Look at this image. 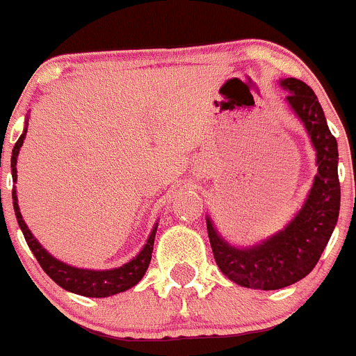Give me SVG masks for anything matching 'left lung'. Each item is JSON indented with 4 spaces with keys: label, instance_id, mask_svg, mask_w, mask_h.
Returning <instances> with one entry per match:
<instances>
[{
    "label": "left lung",
    "instance_id": "left-lung-1",
    "mask_svg": "<svg viewBox=\"0 0 356 356\" xmlns=\"http://www.w3.org/2000/svg\"><path fill=\"white\" fill-rule=\"evenodd\" d=\"M287 102L316 150L318 173L301 211L282 232L249 249L227 244L207 218V235L216 265L235 284L251 289L275 291L305 279L318 263L339 216L341 188L337 177V142L312 88L296 77L282 83Z\"/></svg>",
    "mask_w": 356,
    "mask_h": 356
}]
</instances>
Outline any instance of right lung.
<instances>
[{
  "label": "right lung",
  "instance_id": "obj_1",
  "mask_svg": "<svg viewBox=\"0 0 356 356\" xmlns=\"http://www.w3.org/2000/svg\"><path fill=\"white\" fill-rule=\"evenodd\" d=\"M27 133V124L24 133L20 135V138L17 140L15 147H13L12 152V177L13 181H17V157H19V150L22 147L24 138H26ZM13 197V209H15L17 221H19V227L22 230L24 237H26L27 245L31 248L33 254L36 256L38 263L41 265V268L44 270L48 277L54 280L55 284H58L60 287H63L65 291L70 293L81 294V296L86 298H107L114 296V294L122 293V291H128L129 287L136 286V284L142 280V277L145 275L147 268H149L150 258H152L154 251V238H156L157 225L154 227L152 234H150L149 241H147L145 248L140 251V254L136 258H133L131 261L126 263V265L119 266L114 270H83L76 268V266L65 265V263L58 261L54 256L48 254L43 248H41L40 242L34 238V235L31 234V230L27 228L26 221L22 220V214H20L19 202H17V192L13 188L12 192Z\"/></svg>",
  "mask_w": 356,
  "mask_h": 356
}]
</instances>
